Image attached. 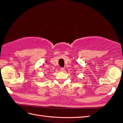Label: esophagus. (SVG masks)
Returning <instances> with one entry per match:
<instances>
[{
  "label": "esophagus",
  "mask_w": 123,
  "mask_h": 123,
  "mask_svg": "<svg viewBox=\"0 0 123 123\" xmlns=\"http://www.w3.org/2000/svg\"><path fill=\"white\" fill-rule=\"evenodd\" d=\"M60 70H61V71H63L64 70V68H63V67H62V68H60Z\"/></svg>",
  "instance_id": "34e87169"
}]
</instances>
